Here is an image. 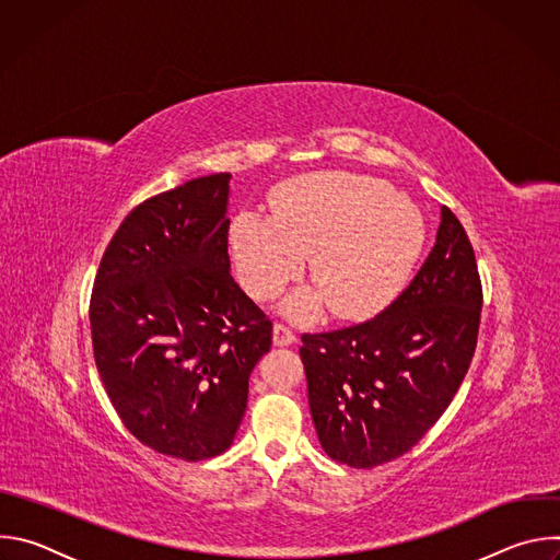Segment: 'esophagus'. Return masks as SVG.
<instances>
[{"label":"esophagus","instance_id":"1","mask_svg":"<svg viewBox=\"0 0 560 560\" xmlns=\"http://www.w3.org/2000/svg\"><path fill=\"white\" fill-rule=\"evenodd\" d=\"M272 339H275V346H290L296 341V335L285 324H275Z\"/></svg>","mask_w":560,"mask_h":560}]
</instances>
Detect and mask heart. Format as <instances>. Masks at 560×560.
<instances>
[{"instance_id":"heart-1","label":"heart","mask_w":560,"mask_h":560,"mask_svg":"<svg viewBox=\"0 0 560 560\" xmlns=\"http://www.w3.org/2000/svg\"><path fill=\"white\" fill-rule=\"evenodd\" d=\"M425 242L419 208L381 179L328 171L281 184L272 217L242 212L230 250L244 288L272 299L310 255L316 285L294 292L283 310L310 322L328 303L337 316L365 318L385 307L410 277Z\"/></svg>"}]
</instances>
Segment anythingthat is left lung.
<instances>
[{"label":"left lung","mask_w":560,"mask_h":560,"mask_svg":"<svg viewBox=\"0 0 560 560\" xmlns=\"http://www.w3.org/2000/svg\"><path fill=\"white\" fill-rule=\"evenodd\" d=\"M481 305L471 244L443 206L432 253L381 314L301 337L310 415L326 454L370 469L412 450L467 374Z\"/></svg>","instance_id":"left-lung-1"}]
</instances>
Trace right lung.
<instances>
[{
    "label": "right lung",
    "instance_id": "1",
    "mask_svg": "<svg viewBox=\"0 0 560 560\" xmlns=\"http://www.w3.org/2000/svg\"><path fill=\"white\" fill-rule=\"evenodd\" d=\"M230 173L139 203L102 257L91 296L93 352L110 404L159 454L225 452L272 322L230 275Z\"/></svg>",
    "mask_w": 560,
    "mask_h": 560
}]
</instances>
